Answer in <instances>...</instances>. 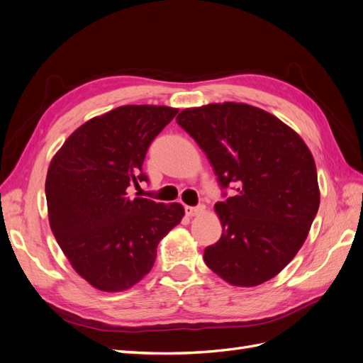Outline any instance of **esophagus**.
I'll list each match as a JSON object with an SVG mask.
<instances>
[{"label":"esophagus","instance_id":"obj_1","mask_svg":"<svg viewBox=\"0 0 363 363\" xmlns=\"http://www.w3.org/2000/svg\"><path fill=\"white\" fill-rule=\"evenodd\" d=\"M204 212H206V207L204 206H196V207L188 206V207H186V215H188V216H199V215H201Z\"/></svg>","mask_w":363,"mask_h":363}]
</instances>
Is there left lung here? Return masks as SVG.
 Segmentation results:
<instances>
[{
	"mask_svg": "<svg viewBox=\"0 0 363 363\" xmlns=\"http://www.w3.org/2000/svg\"><path fill=\"white\" fill-rule=\"evenodd\" d=\"M177 124L195 139L223 188L215 204L223 235L204 262L233 286L276 277L295 257L320 207L315 160L300 135L259 107L213 103L184 108Z\"/></svg>",
	"mask_w": 363,
	"mask_h": 363,
	"instance_id": "obj_1",
	"label": "left lung"
}]
</instances>
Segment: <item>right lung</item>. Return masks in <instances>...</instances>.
I'll return each mask as SVG.
<instances>
[{"label":"right lung","instance_id":"obj_1","mask_svg":"<svg viewBox=\"0 0 363 363\" xmlns=\"http://www.w3.org/2000/svg\"><path fill=\"white\" fill-rule=\"evenodd\" d=\"M168 106H121L77 128L51 159L48 219L74 271L98 291L135 286L155 265L157 245L180 224V203L131 196L147 182V150L177 115Z\"/></svg>","mask_w":363,"mask_h":363}]
</instances>
